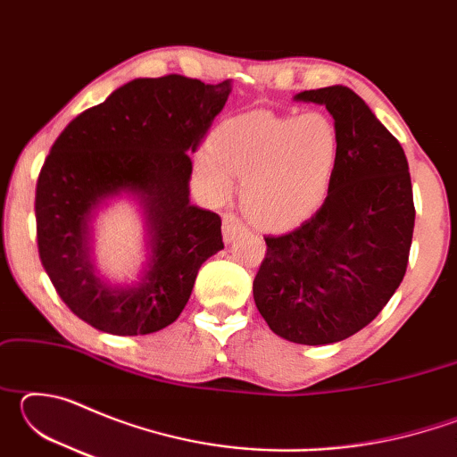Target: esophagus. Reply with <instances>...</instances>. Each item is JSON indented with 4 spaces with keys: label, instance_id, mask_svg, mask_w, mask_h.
<instances>
[{
    "label": "esophagus",
    "instance_id": "34e87169",
    "mask_svg": "<svg viewBox=\"0 0 457 457\" xmlns=\"http://www.w3.org/2000/svg\"><path fill=\"white\" fill-rule=\"evenodd\" d=\"M245 231V223L237 218L236 213H223V239L226 244H231L234 239L244 234Z\"/></svg>",
    "mask_w": 457,
    "mask_h": 457
}]
</instances>
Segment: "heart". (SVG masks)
<instances>
[{"label":"heart","instance_id":"b5f03b06","mask_svg":"<svg viewBox=\"0 0 457 457\" xmlns=\"http://www.w3.org/2000/svg\"><path fill=\"white\" fill-rule=\"evenodd\" d=\"M340 157L338 130L320 112L256 111L223 120L197 169L215 195L242 179V201L262 226L292 228L320 210Z\"/></svg>","mask_w":457,"mask_h":457}]
</instances>
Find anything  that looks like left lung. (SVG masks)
I'll return each mask as SVG.
<instances>
[{
  "label": "left lung",
  "mask_w": 457,
  "mask_h": 457,
  "mask_svg": "<svg viewBox=\"0 0 457 457\" xmlns=\"http://www.w3.org/2000/svg\"><path fill=\"white\" fill-rule=\"evenodd\" d=\"M324 104L340 137L338 167L319 212L266 236L253 300L278 337L330 345L365 328L403 280L415 205L403 146L346 87L294 96Z\"/></svg>",
  "instance_id": "8db88e82"
}]
</instances>
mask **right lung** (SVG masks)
I'll return each instance as SVG.
<instances>
[{
	"mask_svg": "<svg viewBox=\"0 0 457 457\" xmlns=\"http://www.w3.org/2000/svg\"><path fill=\"white\" fill-rule=\"evenodd\" d=\"M229 80L181 74L130 80L62 130L36 185L42 266L71 311L108 335H149L177 320L204 262L223 247L221 218L189 204L195 153ZM142 197L152 258L142 282L108 289L87 258L91 213L111 195Z\"/></svg>",
	"mask_w": 457,
	"mask_h": 457,
	"instance_id": "right-lung-1",
	"label": "right lung"
}]
</instances>
